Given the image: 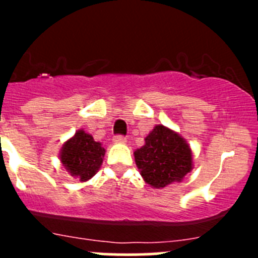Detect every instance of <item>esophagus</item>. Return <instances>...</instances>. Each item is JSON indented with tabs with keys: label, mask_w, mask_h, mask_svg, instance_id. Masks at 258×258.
<instances>
[{
	"label": "esophagus",
	"mask_w": 258,
	"mask_h": 258,
	"mask_svg": "<svg viewBox=\"0 0 258 258\" xmlns=\"http://www.w3.org/2000/svg\"><path fill=\"white\" fill-rule=\"evenodd\" d=\"M126 141L127 139L124 136H122V135H116L113 137V142H116V144H124Z\"/></svg>",
	"instance_id": "1"
}]
</instances>
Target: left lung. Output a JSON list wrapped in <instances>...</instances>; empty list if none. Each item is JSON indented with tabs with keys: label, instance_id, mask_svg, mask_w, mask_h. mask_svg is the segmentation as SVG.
I'll use <instances>...</instances> for the list:
<instances>
[{
	"label": "left lung",
	"instance_id": "obj_1",
	"mask_svg": "<svg viewBox=\"0 0 258 258\" xmlns=\"http://www.w3.org/2000/svg\"><path fill=\"white\" fill-rule=\"evenodd\" d=\"M135 151V161L141 176L155 188L179 182L192 170V152L176 132L158 124Z\"/></svg>",
	"mask_w": 258,
	"mask_h": 258
}]
</instances>
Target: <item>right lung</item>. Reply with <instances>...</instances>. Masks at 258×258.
<instances>
[{
  "label": "right lung",
  "mask_w": 258,
  "mask_h": 258,
  "mask_svg": "<svg viewBox=\"0 0 258 258\" xmlns=\"http://www.w3.org/2000/svg\"><path fill=\"white\" fill-rule=\"evenodd\" d=\"M105 156V148L96 142L91 135L80 130L61 150V162L71 176L80 181H87L100 168Z\"/></svg>",
  "instance_id": "obj_1"
}]
</instances>
